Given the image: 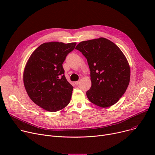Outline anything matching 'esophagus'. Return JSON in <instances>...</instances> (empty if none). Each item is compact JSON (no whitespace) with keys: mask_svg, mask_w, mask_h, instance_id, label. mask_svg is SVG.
<instances>
[{"mask_svg":"<svg viewBox=\"0 0 155 155\" xmlns=\"http://www.w3.org/2000/svg\"><path fill=\"white\" fill-rule=\"evenodd\" d=\"M80 80L76 81V82H75V84L76 85H78V84H79V83H80Z\"/></svg>","mask_w":155,"mask_h":155,"instance_id":"esophagus-1","label":"esophagus"}]
</instances>
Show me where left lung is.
Wrapping results in <instances>:
<instances>
[{
  "label": "left lung",
  "mask_w": 155,
  "mask_h": 155,
  "mask_svg": "<svg viewBox=\"0 0 155 155\" xmlns=\"http://www.w3.org/2000/svg\"><path fill=\"white\" fill-rule=\"evenodd\" d=\"M87 58L92 85L87 98L100 107L112 106L125 93L130 81V67L119 48L99 38L80 42L75 48Z\"/></svg>",
  "instance_id": "8db88e82"
}]
</instances>
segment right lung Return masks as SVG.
Listing matches in <instances>:
<instances>
[{"label": "right lung", "mask_w": 155, "mask_h": 155, "mask_svg": "<svg viewBox=\"0 0 155 155\" xmlns=\"http://www.w3.org/2000/svg\"><path fill=\"white\" fill-rule=\"evenodd\" d=\"M77 43H45L30 56L23 73L29 98L50 112L60 110L70 102L73 86L64 75L63 63Z\"/></svg>", "instance_id": "right-lung-1"}]
</instances>
